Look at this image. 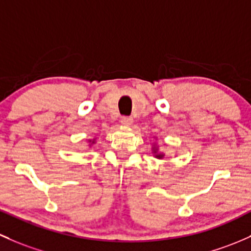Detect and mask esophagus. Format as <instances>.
<instances>
[{
    "mask_svg": "<svg viewBox=\"0 0 251 251\" xmlns=\"http://www.w3.org/2000/svg\"><path fill=\"white\" fill-rule=\"evenodd\" d=\"M133 123V119L131 117H124L121 119V124H123L124 126H131Z\"/></svg>",
    "mask_w": 251,
    "mask_h": 251,
    "instance_id": "34e87169",
    "label": "esophagus"
}]
</instances>
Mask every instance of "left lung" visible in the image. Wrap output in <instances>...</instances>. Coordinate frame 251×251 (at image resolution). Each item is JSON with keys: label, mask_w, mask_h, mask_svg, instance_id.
Here are the masks:
<instances>
[{"label": "left lung", "mask_w": 251, "mask_h": 251, "mask_svg": "<svg viewBox=\"0 0 251 251\" xmlns=\"http://www.w3.org/2000/svg\"><path fill=\"white\" fill-rule=\"evenodd\" d=\"M152 151H154V154H155V157H157V159H162L163 157V154L162 152H157V149H156V147H152Z\"/></svg>", "instance_id": "8db88e82"}]
</instances>
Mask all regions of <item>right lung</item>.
<instances>
[{
  "label": "right lung",
  "instance_id": "obj_1",
  "mask_svg": "<svg viewBox=\"0 0 251 251\" xmlns=\"http://www.w3.org/2000/svg\"><path fill=\"white\" fill-rule=\"evenodd\" d=\"M91 142V141H90ZM95 143V139H92V144H94Z\"/></svg>",
  "mask_w": 251,
  "mask_h": 251
}]
</instances>
